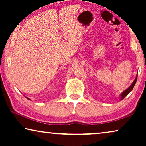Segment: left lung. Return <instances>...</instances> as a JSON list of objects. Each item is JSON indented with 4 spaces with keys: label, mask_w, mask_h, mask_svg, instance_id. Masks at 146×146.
Masks as SVG:
<instances>
[{
    "label": "left lung",
    "mask_w": 146,
    "mask_h": 146,
    "mask_svg": "<svg viewBox=\"0 0 146 146\" xmlns=\"http://www.w3.org/2000/svg\"><path fill=\"white\" fill-rule=\"evenodd\" d=\"M137 78V75H136V77H135V78L134 80V81H133V82H132V84H131L130 85V86H129V88H127L125 90L123 91V92L121 94V95H120V100H123V98H124L130 92L131 90H132V89L133 88V87H134L135 83H136Z\"/></svg>",
    "instance_id": "left-lung-1"
}]
</instances>
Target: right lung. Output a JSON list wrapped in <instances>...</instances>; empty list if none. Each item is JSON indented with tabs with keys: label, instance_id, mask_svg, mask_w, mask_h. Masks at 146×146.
Wrapping results in <instances>:
<instances>
[{
	"label": "right lung",
	"instance_id": "right-lung-1",
	"mask_svg": "<svg viewBox=\"0 0 146 146\" xmlns=\"http://www.w3.org/2000/svg\"><path fill=\"white\" fill-rule=\"evenodd\" d=\"M26 98H27L28 100H30V98H27V97H26Z\"/></svg>",
	"mask_w": 146,
	"mask_h": 146
}]
</instances>
